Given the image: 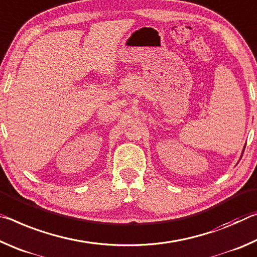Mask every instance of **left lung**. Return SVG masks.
<instances>
[{
    "label": "left lung",
    "instance_id": "left-lung-1",
    "mask_svg": "<svg viewBox=\"0 0 257 257\" xmlns=\"http://www.w3.org/2000/svg\"><path fill=\"white\" fill-rule=\"evenodd\" d=\"M243 150H245V149H243Z\"/></svg>",
    "mask_w": 257,
    "mask_h": 257
}]
</instances>
